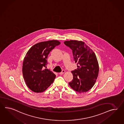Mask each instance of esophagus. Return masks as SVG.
Wrapping results in <instances>:
<instances>
[{"mask_svg":"<svg viewBox=\"0 0 124 124\" xmlns=\"http://www.w3.org/2000/svg\"><path fill=\"white\" fill-rule=\"evenodd\" d=\"M65 72V71L64 70H62V72H61L60 73H59V75H62V74H63Z\"/></svg>","mask_w":124,"mask_h":124,"instance_id":"esophagus-1","label":"esophagus"}]
</instances>
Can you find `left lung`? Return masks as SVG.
I'll return each mask as SVG.
<instances>
[{"instance_id": "8db88e82", "label": "left lung", "mask_w": 124, "mask_h": 124, "mask_svg": "<svg viewBox=\"0 0 124 124\" xmlns=\"http://www.w3.org/2000/svg\"><path fill=\"white\" fill-rule=\"evenodd\" d=\"M64 43L72 50L74 60L78 67L71 71L73 79L69 85L76 92H87L94 85L99 75V63L95 54L84 42L70 40Z\"/></svg>"}]
</instances>
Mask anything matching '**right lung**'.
Returning a JSON list of instances; mask_svg holds the SVG:
<instances>
[{"label": "right lung", "mask_w": 124, "mask_h": 124, "mask_svg": "<svg viewBox=\"0 0 124 124\" xmlns=\"http://www.w3.org/2000/svg\"><path fill=\"white\" fill-rule=\"evenodd\" d=\"M60 43L57 40L41 42L32 46L27 52L23 62L22 74L26 85L32 91L44 92L54 82L56 75L43 68L47 64L50 52Z\"/></svg>", "instance_id": "1"}]
</instances>
